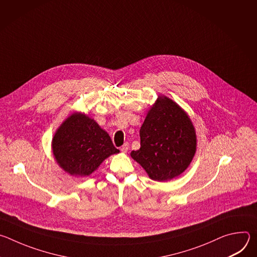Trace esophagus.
<instances>
[{
  "label": "esophagus",
  "instance_id": "1",
  "mask_svg": "<svg viewBox=\"0 0 257 257\" xmlns=\"http://www.w3.org/2000/svg\"><path fill=\"white\" fill-rule=\"evenodd\" d=\"M129 150V143H124L122 146H121V152L122 153H127Z\"/></svg>",
  "mask_w": 257,
  "mask_h": 257
}]
</instances>
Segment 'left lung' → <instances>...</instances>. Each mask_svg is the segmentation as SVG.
<instances>
[{"label":"left lung","instance_id":"1","mask_svg":"<svg viewBox=\"0 0 257 257\" xmlns=\"http://www.w3.org/2000/svg\"><path fill=\"white\" fill-rule=\"evenodd\" d=\"M140 149L131 152L155 181H170L184 172L196 152V134L188 115L174 100L159 95L140 128Z\"/></svg>","mask_w":257,"mask_h":257}]
</instances>
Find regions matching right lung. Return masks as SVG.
<instances>
[{"mask_svg": "<svg viewBox=\"0 0 257 257\" xmlns=\"http://www.w3.org/2000/svg\"><path fill=\"white\" fill-rule=\"evenodd\" d=\"M52 148L58 165L71 176L85 177L118 154L111 137L85 114L74 113L56 131Z\"/></svg>", "mask_w": 257, "mask_h": 257, "instance_id": "right-lung-1", "label": "right lung"}]
</instances>
